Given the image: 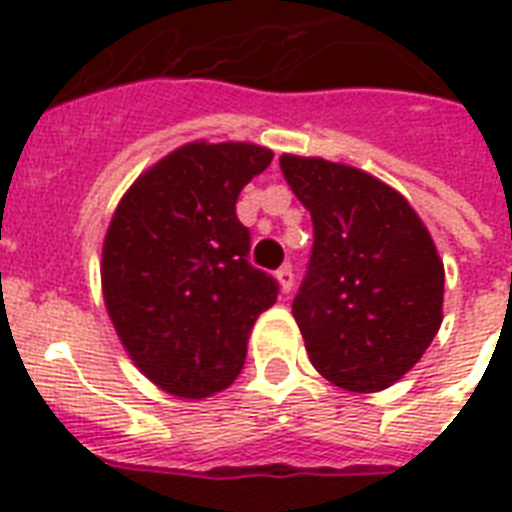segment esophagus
Returning a JSON list of instances; mask_svg holds the SVG:
<instances>
[{
  "instance_id": "34e87169",
  "label": "esophagus",
  "mask_w": 512,
  "mask_h": 512,
  "mask_svg": "<svg viewBox=\"0 0 512 512\" xmlns=\"http://www.w3.org/2000/svg\"><path fill=\"white\" fill-rule=\"evenodd\" d=\"M276 279H279L281 292H292V287H295V273H292V265H281L279 271H276Z\"/></svg>"
}]
</instances>
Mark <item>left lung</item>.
Returning a JSON list of instances; mask_svg holds the SVG:
<instances>
[{
    "label": "left lung",
    "instance_id": "left-lung-1",
    "mask_svg": "<svg viewBox=\"0 0 512 512\" xmlns=\"http://www.w3.org/2000/svg\"><path fill=\"white\" fill-rule=\"evenodd\" d=\"M279 164L313 220L292 303L311 364L350 393L390 388L444 321V260L412 204L369 172L319 156Z\"/></svg>",
    "mask_w": 512,
    "mask_h": 512
}]
</instances>
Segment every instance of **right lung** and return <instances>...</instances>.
Masks as SVG:
<instances>
[{"label":"right lung","mask_w":512,"mask_h":512,"mask_svg":"<svg viewBox=\"0 0 512 512\" xmlns=\"http://www.w3.org/2000/svg\"><path fill=\"white\" fill-rule=\"evenodd\" d=\"M255 143L193 140L119 201L100 260L103 300L127 356L156 388L209 398L239 377L257 316L279 284L247 260L241 188L271 164Z\"/></svg>","instance_id":"right-lung-1"}]
</instances>
